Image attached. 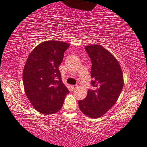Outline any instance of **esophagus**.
Segmentation results:
<instances>
[{
  "mask_svg": "<svg viewBox=\"0 0 147 147\" xmlns=\"http://www.w3.org/2000/svg\"><path fill=\"white\" fill-rule=\"evenodd\" d=\"M78 85H72V88H73L74 89H76L77 87H78Z\"/></svg>",
  "mask_w": 147,
  "mask_h": 147,
  "instance_id": "obj_1",
  "label": "esophagus"
}]
</instances>
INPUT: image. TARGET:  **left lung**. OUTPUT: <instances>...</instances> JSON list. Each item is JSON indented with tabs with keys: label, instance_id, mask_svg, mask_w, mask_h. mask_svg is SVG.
<instances>
[{
	"label": "left lung",
	"instance_id": "1",
	"mask_svg": "<svg viewBox=\"0 0 147 147\" xmlns=\"http://www.w3.org/2000/svg\"><path fill=\"white\" fill-rule=\"evenodd\" d=\"M91 59V86L86 98L79 100V107L92 118L102 116L116 102L123 86L121 67L110 52L98 45L85 46Z\"/></svg>",
	"mask_w": 147,
	"mask_h": 147
}]
</instances>
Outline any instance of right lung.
I'll return each instance as SVG.
<instances>
[{"instance_id": "add662e5", "label": "right lung", "mask_w": 147, "mask_h": 147, "mask_svg": "<svg viewBox=\"0 0 147 147\" xmlns=\"http://www.w3.org/2000/svg\"><path fill=\"white\" fill-rule=\"evenodd\" d=\"M69 45L49 40L33 49L26 61L23 83L31 105L44 114L59 111L69 90L62 82L58 66Z\"/></svg>"}]
</instances>
